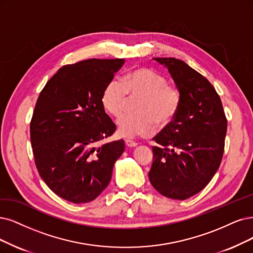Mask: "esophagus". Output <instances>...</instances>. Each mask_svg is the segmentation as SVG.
<instances>
[{
	"label": "esophagus",
	"instance_id": "34e87169",
	"mask_svg": "<svg viewBox=\"0 0 253 253\" xmlns=\"http://www.w3.org/2000/svg\"><path fill=\"white\" fill-rule=\"evenodd\" d=\"M125 144L127 147H136L137 143L132 141V139H125Z\"/></svg>",
	"mask_w": 253,
	"mask_h": 253
}]
</instances>
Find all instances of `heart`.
I'll return each mask as SVG.
<instances>
[{
  "label": "heart",
  "instance_id": "heart-1",
  "mask_svg": "<svg viewBox=\"0 0 253 253\" xmlns=\"http://www.w3.org/2000/svg\"><path fill=\"white\" fill-rule=\"evenodd\" d=\"M136 101L135 114L124 115L118 122V130L125 137L149 136L161 128L170 126L178 115L181 93L165 75L149 68H138L125 75L123 82L111 78L101 93V103L112 117H120L130 100Z\"/></svg>",
  "mask_w": 253,
  "mask_h": 253
}]
</instances>
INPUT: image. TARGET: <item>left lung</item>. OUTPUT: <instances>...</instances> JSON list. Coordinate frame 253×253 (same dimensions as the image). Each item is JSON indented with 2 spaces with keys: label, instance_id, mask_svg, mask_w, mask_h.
Returning <instances> with one entry per match:
<instances>
[{
  "label": "left lung",
  "instance_id": "obj_1",
  "mask_svg": "<svg viewBox=\"0 0 253 253\" xmlns=\"http://www.w3.org/2000/svg\"><path fill=\"white\" fill-rule=\"evenodd\" d=\"M169 70L181 93L173 123L153 141L149 172L153 188L168 198L185 200L199 193L218 171L225 146L227 119L211 83L184 61L156 57Z\"/></svg>",
  "mask_w": 253,
  "mask_h": 253
}]
</instances>
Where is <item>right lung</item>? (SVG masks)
I'll list each match as a JSON object with an SVG mask.
<instances>
[{
	"instance_id": "obj_1",
	"label": "right lung",
	"mask_w": 253,
	"mask_h": 253,
	"mask_svg": "<svg viewBox=\"0 0 253 253\" xmlns=\"http://www.w3.org/2000/svg\"><path fill=\"white\" fill-rule=\"evenodd\" d=\"M125 60L87 59L60 68L46 82L30 122L35 166L45 184L73 203L96 199L110 182L124 141L101 103L105 84Z\"/></svg>"
}]
</instances>
